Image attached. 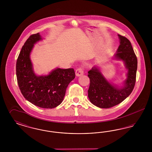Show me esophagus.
Returning <instances> with one entry per match:
<instances>
[{
    "instance_id": "obj_1",
    "label": "esophagus",
    "mask_w": 152,
    "mask_h": 152,
    "mask_svg": "<svg viewBox=\"0 0 152 152\" xmlns=\"http://www.w3.org/2000/svg\"><path fill=\"white\" fill-rule=\"evenodd\" d=\"M75 73H76V75L77 76H80L83 75V73H84V69H83V68L81 67V66L78 68L76 70Z\"/></svg>"
}]
</instances>
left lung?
Here are the masks:
<instances>
[{"label":"left lung","instance_id":"obj_1","mask_svg":"<svg viewBox=\"0 0 152 152\" xmlns=\"http://www.w3.org/2000/svg\"><path fill=\"white\" fill-rule=\"evenodd\" d=\"M120 40L115 56L125 62L128 69L124 86L118 88L110 84L96 67L88 73L90 85L88 91L90 101L97 107L110 108L117 105L128 97L133 91L136 80L137 58L130 41L118 35Z\"/></svg>","mask_w":152,"mask_h":152}]
</instances>
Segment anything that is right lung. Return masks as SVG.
<instances>
[{
    "mask_svg": "<svg viewBox=\"0 0 152 152\" xmlns=\"http://www.w3.org/2000/svg\"><path fill=\"white\" fill-rule=\"evenodd\" d=\"M41 39L39 33L31 35L22 47L16 65L17 81L27 100L40 108H54L62 102L75 72L73 68H57L47 76H36L29 54L34 44Z\"/></svg>",
    "mask_w": 152,
    "mask_h": 152,
    "instance_id": "add662e5",
    "label": "right lung"
}]
</instances>
